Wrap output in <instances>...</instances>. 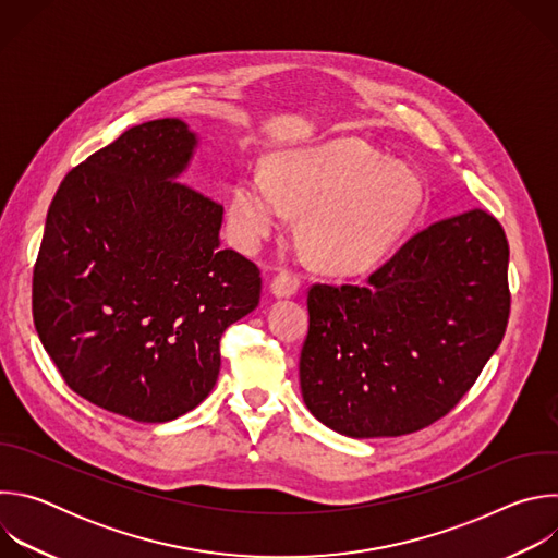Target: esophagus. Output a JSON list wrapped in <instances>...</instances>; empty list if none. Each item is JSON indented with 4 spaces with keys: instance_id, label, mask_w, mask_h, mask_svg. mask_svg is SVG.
I'll use <instances>...</instances> for the list:
<instances>
[{
    "instance_id": "esophagus-1",
    "label": "esophagus",
    "mask_w": 558,
    "mask_h": 558,
    "mask_svg": "<svg viewBox=\"0 0 558 558\" xmlns=\"http://www.w3.org/2000/svg\"><path fill=\"white\" fill-rule=\"evenodd\" d=\"M271 293L276 295V298H289V295H293V293H298V289H300V278L298 276H293V274H278L274 280H271Z\"/></svg>"
}]
</instances>
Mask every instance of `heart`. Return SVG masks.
I'll use <instances>...</instances> for the list:
<instances>
[{"label":"heart","mask_w":558,"mask_h":558,"mask_svg":"<svg viewBox=\"0 0 558 558\" xmlns=\"http://www.w3.org/2000/svg\"><path fill=\"white\" fill-rule=\"evenodd\" d=\"M422 203L415 172L362 141L340 138L280 151L271 179L247 172L231 187L229 211L238 243L256 250L302 211V235L320 263L338 274L373 267L413 220Z\"/></svg>","instance_id":"1"}]
</instances>
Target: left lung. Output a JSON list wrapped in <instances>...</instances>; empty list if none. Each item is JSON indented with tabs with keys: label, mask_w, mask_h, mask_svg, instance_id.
Instances as JSON below:
<instances>
[{
	"label": "left lung",
	"mask_w": 558,
	"mask_h": 558,
	"mask_svg": "<svg viewBox=\"0 0 558 558\" xmlns=\"http://www.w3.org/2000/svg\"><path fill=\"white\" fill-rule=\"evenodd\" d=\"M508 241L484 209L415 233L366 284H313L300 388L311 415L400 437L450 413L504 340Z\"/></svg>",
	"instance_id": "obj_1"
}]
</instances>
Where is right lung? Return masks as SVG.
Here are the masks:
<instances>
[{"instance_id":"1","label":"right lung","mask_w":558,"mask_h":558,"mask_svg":"<svg viewBox=\"0 0 558 558\" xmlns=\"http://www.w3.org/2000/svg\"><path fill=\"white\" fill-rule=\"evenodd\" d=\"M196 143L156 119L70 170L33 271L35 329L65 384L134 422L196 409L225 329L260 300L258 267L220 250L222 205L179 181Z\"/></svg>"}]
</instances>
